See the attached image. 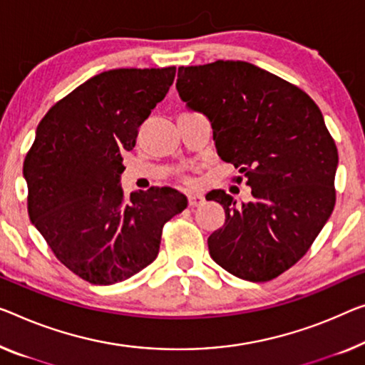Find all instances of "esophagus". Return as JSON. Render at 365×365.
Masks as SVG:
<instances>
[{
  "label": "esophagus",
  "mask_w": 365,
  "mask_h": 365,
  "mask_svg": "<svg viewBox=\"0 0 365 365\" xmlns=\"http://www.w3.org/2000/svg\"><path fill=\"white\" fill-rule=\"evenodd\" d=\"M205 201V198H203V195H200V193H188V205L190 206H198V205H201Z\"/></svg>",
  "instance_id": "1"
}]
</instances>
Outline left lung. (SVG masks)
I'll return each instance as SVG.
<instances>
[{
	"label": "left lung",
	"instance_id": "obj_1",
	"mask_svg": "<svg viewBox=\"0 0 365 365\" xmlns=\"http://www.w3.org/2000/svg\"><path fill=\"white\" fill-rule=\"evenodd\" d=\"M177 91L210 119L217 155L252 188L241 205L225 190L206 195L226 215L208 237L211 259L242 280L275 279L307 254L336 203L338 149L322 111L298 86L242 61L178 67Z\"/></svg>",
	"mask_w": 365,
	"mask_h": 365
}]
</instances>
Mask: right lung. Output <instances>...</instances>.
<instances>
[{
    "instance_id": "add662e5",
    "label": "right lung",
    "mask_w": 365,
    "mask_h": 365,
    "mask_svg": "<svg viewBox=\"0 0 365 365\" xmlns=\"http://www.w3.org/2000/svg\"><path fill=\"white\" fill-rule=\"evenodd\" d=\"M175 67L98 73L42 118L23 173L27 211L65 267L95 285L128 280L159 254L162 227L188 201L170 187L126 198L124 150L175 78Z\"/></svg>"
}]
</instances>
